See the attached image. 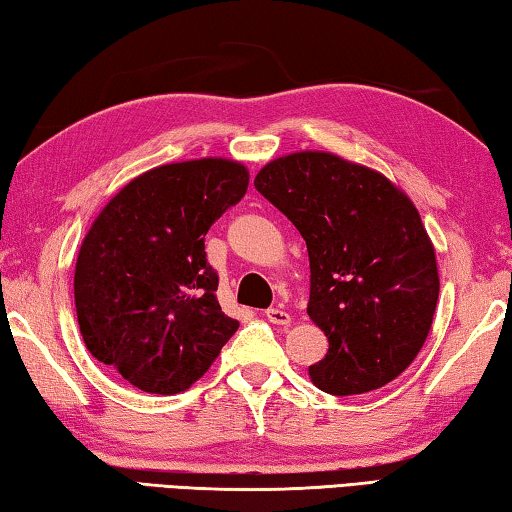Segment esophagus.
Returning a JSON list of instances; mask_svg holds the SVG:
<instances>
[{
    "instance_id": "34e87169",
    "label": "esophagus",
    "mask_w": 512,
    "mask_h": 512,
    "mask_svg": "<svg viewBox=\"0 0 512 512\" xmlns=\"http://www.w3.org/2000/svg\"><path fill=\"white\" fill-rule=\"evenodd\" d=\"M266 318H268V323H273V325H282V327H287V325L291 323V316H289L287 311H284V309H280V307H271V309H266Z\"/></svg>"
}]
</instances>
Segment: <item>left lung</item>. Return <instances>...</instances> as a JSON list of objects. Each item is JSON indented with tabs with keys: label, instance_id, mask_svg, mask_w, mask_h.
<instances>
[{
	"label": "left lung",
	"instance_id": "obj_1",
	"mask_svg": "<svg viewBox=\"0 0 512 512\" xmlns=\"http://www.w3.org/2000/svg\"><path fill=\"white\" fill-rule=\"evenodd\" d=\"M257 192L307 241V314L329 350L309 366L320 391L359 395L415 359L436 311V253L409 196L391 180L332 153L268 162Z\"/></svg>",
	"mask_w": 512,
	"mask_h": 512
}]
</instances>
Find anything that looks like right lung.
Wrapping results in <instances>:
<instances>
[{"label": "right lung", "instance_id": "right-lung-1", "mask_svg": "<svg viewBox=\"0 0 512 512\" xmlns=\"http://www.w3.org/2000/svg\"><path fill=\"white\" fill-rule=\"evenodd\" d=\"M246 189L239 162L164 164L131 180L85 235L74 273L85 348L140 391H187L237 332L205 235Z\"/></svg>", "mask_w": 512, "mask_h": 512}]
</instances>
